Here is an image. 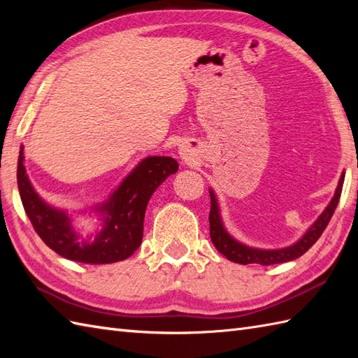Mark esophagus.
I'll use <instances>...</instances> for the list:
<instances>
[{"label": "esophagus", "mask_w": 358, "mask_h": 358, "mask_svg": "<svg viewBox=\"0 0 358 358\" xmlns=\"http://www.w3.org/2000/svg\"><path fill=\"white\" fill-rule=\"evenodd\" d=\"M180 157L185 159V162H189V159H192V150L189 148H181L180 149Z\"/></svg>", "instance_id": "34e87169"}]
</instances>
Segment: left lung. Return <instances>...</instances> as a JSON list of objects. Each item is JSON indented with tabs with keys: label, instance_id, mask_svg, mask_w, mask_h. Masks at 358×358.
I'll use <instances>...</instances> for the list:
<instances>
[{
	"label": "left lung",
	"instance_id": "obj_1",
	"mask_svg": "<svg viewBox=\"0 0 358 358\" xmlns=\"http://www.w3.org/2000/svg\"><path fill=\"white\" fill-rule=\"evenodd\" d=\"M343 181H345V175H341L336 195L331 200L329 206L324 209L323 214L318 217L317 222L310 226V229L305 234L299 243H295L291 248L286 249H277V250H262V249H252L248 248L241 243L235 241L229 234L224 231L222 218H220V212L217 206V200L215 195L212 191H209L210 195V212H209V226H210V240L214 243V246L217 248L218 252H222L227 260L240 263V264H263V266H269V264H277V263H286L295 260V258L301 257L305 252L313 248L314 243L320 238V235L326 229V226L329 224L331 218L334 215V210H336L340 195H341V187H343Z\"/></svg>",
	"mask_w": 358,
	"mask_h": 358
}]
</instances>
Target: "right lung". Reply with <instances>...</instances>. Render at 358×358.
<instances>
[{"label":"right lung","instance_id":"add662e5","mask_svg":"<svg viewBox=\"0 0 358 358\" xmlns=\"http://www.w3.org/2000/svg\"><path fill=\"white\" fill-rule=\"evenodd\" d=\"M22 148L18 158V189L26 214L35 232L58 255L80 263H115L131 257L143 240L144 212L155 189L178 171L177 159L148 157L121 183L108 203L98 208L104 218L103 231L94 241L80 240L71 220L62 210L48 206L26 175Z\"/></svg>","mask_w":358,"mask_h":358}]
</instances>
